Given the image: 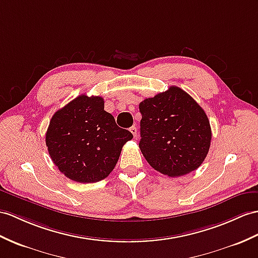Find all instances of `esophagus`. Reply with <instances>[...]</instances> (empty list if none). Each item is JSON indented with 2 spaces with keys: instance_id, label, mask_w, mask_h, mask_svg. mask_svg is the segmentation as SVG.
<instances>
[{
  "instance_id": "34e87169",
  "label": "esophagus",
  "mask_w": 258,
  "mask_h": 258,
  "mask_svg": "<svg viewBox=\"0 0 258 258\" xmlns=\"http://www.w3.org/2000/svg\"><path fill=\"white\" fill-rule=\"evenodd\" d=\"M130 133L134 135V137H137L138 136V129H137V127H135V125H134V127H131L130 128Z\"/></svg>"
}]
</instances>
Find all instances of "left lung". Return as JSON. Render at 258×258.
I'll use <instances>...</instances> for the list:
<instances>
[{
	"mask_svg": "<svg viewBox=\"0 0 258 258\" xmlns=\"http://www.w3.org/2000/svg\"><path fill=\"white\" fill-rule=\"evenodd\" d=\"M139 147L155 171L176 177L203 164L211 128L205 110L189 94L171 86L140 103Z\"/></svg>",
	"mask_w": 258,
	"mask_h": 258,
	"instance_id": "8db88e82",
	"label": "left lung"
}]
</instances>
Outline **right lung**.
<instances>
[{"instance_id":"right-lung-1","label":"right lung","mask_w":258,"mask_h":258,"mask_svg":"<svg viewBox=\"0 0 258 258\" xmlns=\"http://www.w3.org/2000/svg\"><path fill=\"white\" fill-rule=\"evenodd\" d=\"M134 138L104 110V99L85 94L56 110L46 144L59 171L78 183H96L116 166L123 144Z\"/></svg>"}]
</instances>
